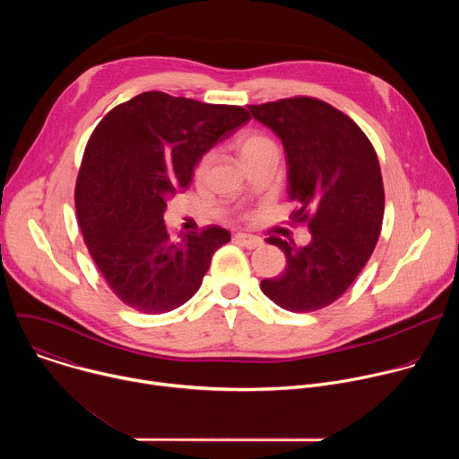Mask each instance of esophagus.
I'll return each mask as SVG.
<instances>
[{"instance_id":"34e87169","label":"esophagus","mask_w":459,"mask_h":459,"mask_svg":"<svg viewBox=\"0 0 459 459\" xmlns=\"http://www.w3.org/2000/svg\"><path fill=\"white\" fill-rule=\"evenodd\" d=\"M234 241L243 245V247H247V248H257V247L264 245V241H261L257 236H250V234H243V232L236 234Z\"/></svg>"}]
</instances>
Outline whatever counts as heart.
Returning a JSON list of instances; mask_svg holds the SVG:
<instances>
[{"instance_id": "heart-1", "label": "heart", "mask_w": 459, "mask_h": 459, "mask_svg": "<svg viewBox=\"0 0 459 459\" xmlns=\"http://www.w3.org/2000/svg\"><path fill=\"white\" fill-rule=\"evenodd\" d=\"M269 145H273L271 140H267L265 136H261V134H241V136H238L236 142H234V149H236L238 158H239L241 161L247 160L248 156L255 154L257 151L269 147ZM205 167H207V158L202 160V163H200V167H198V174H202V172L205 170Z\"/></svg>"}]
</instances>
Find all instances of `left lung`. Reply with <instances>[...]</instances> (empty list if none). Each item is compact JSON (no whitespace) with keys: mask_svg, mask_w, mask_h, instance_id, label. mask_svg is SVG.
<instances>
[{"mask_svg":"<svg viewBox=\"0 0 459 459\" xmlns=\"http://www.w3.org/2000/svg\"><path fill=\"white\" fill-rule=\"evenodd\" d=\"M248 108L281 140L292 220L307 221L312 236L305 247L269 238L287 267L261 290L285 310H319L352 285L377 243L385 192L376 151L349 116L314 98Z\"/></svg>","mask_w":459,"mask_h":459,"instance_id":"obj_1","label":"left lung"}]
</instances>
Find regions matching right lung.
Returning <instances> with one entry per match:
<instances>
[{
    "instance_id": "right-lung-1",
    "label": "right lung",
    "mask_w": 459,
    "mask_h": 459,
    "mask_svg": "<svg viewBox=\"0 0 459 459\" xmlns=\"http://www.w3.org/2000/svg\"><path fill=\"white\" fill-rule=\"evenodd\" d=\"M248 119L243 107L151 91L98 123L76 183V214L96 267L125 305L163 314L198 292L230 232L211 225L174 241L167 202L190 185L204 154Z\"/></svg>"
}]
</instances>
